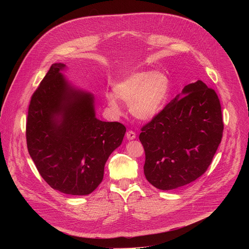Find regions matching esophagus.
Here are the masks:
<instances>
[{
	"mask_svg": "<svg viewBox=\"0 0 249 249\" xmlns=\"http://www.w3.org/2000/svg\"><path fill=\"white\" fill-rule=\"evenodd\" d=\"M126 138L128 140H134L136 138V133L134 131H131L129 130L127 133H126Z\"/></svg>",
	"mask_w": 249,
	"mask_h": 249,
	"instance_id": "obj_1",
	"label": "esophagus"
}]
</instances>
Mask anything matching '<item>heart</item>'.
<instances>
[{
  "label": "heart",
  "mask_w": 249,
  "mask_h": 249,
  "mask_svg": "<svg viewBox=\"0 0 249 249\" xmlns=\"http://www.w3.org/2000/svg\"><path fill=\"white\" fill-rule=\"evenodd\" d=\"M170 90L168 77L159 71L135 72L121 80L114 88L115 96L128 103L133 116L140 120L156 117L165 104ZM114 95L107 97L108 104L119 112V105Z\"/></svg>",
  "instance_id": "obj_1"
}]
</instances>
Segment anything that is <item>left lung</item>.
Returning <instances> with one entry per match:
<instances>
[{
  "instance_id": "8db88e82",
  "label": "left lung",
  "mask_w": 249,
  "mask_h": 249,
  "mask_svg": "<svg viewBox=\"0 0 249 249\" xmlns=\"http://www.w3.org/2000/svg\"><path fill=\"white\" fill-rule=\"evenodd\" d=\"M141 130L147 180L160 190L184 186L206 172L221 143L220 99L202 81L189 84Z\"/></svg>"
}]
</instances>
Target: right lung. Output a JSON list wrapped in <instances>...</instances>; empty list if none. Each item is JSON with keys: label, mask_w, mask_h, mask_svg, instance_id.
<instances>
[{"label": "right lung", "mask_w": 249, "mask_h": 249, "mask_svg": "<svg viewBox=\"0 0 249 249\" xmlns=\"http://www.w3.org/2000/svg\"><path fill=\"white\" fill-rule=\"evenodd\" d=\"M53 64L31 96L26 122L28 153L55 190L88 195L102 181L104 165L123 141L119 122L95 117L91 93L71 86Z\"/></svg>", "instance_id": "add662e5"}]
</instances>
